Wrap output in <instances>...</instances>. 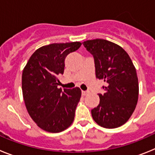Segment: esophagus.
<instances>
[{
  "mask_svg": "<svg viewBox=\"0 0 155 155\" xmlns=\"http://www.w3.org/2000/svg\"><path fill=\"white\" fill-rule=\"evenodd\" d=\"M87 93H88V91H81V94H82V95H86V94H87Z\"/></svg>",
  "mask_w": 155,
  "mask_h": 155,
  "instance_id": "34e87169",
  "label": "esophagus"
}]
</instances>
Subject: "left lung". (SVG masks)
I'll return each instance as SVG.
<instances>
[{"label": "left lung", "instance_id": "left-lung-1", "mask_svg": "<svg viewBox=\"0 0 155 155\" xmlns=\"http://www.w3.org/2000/svg\"><path fill=\"white\" fill-rule=\"evenodd\" d=\"M94 57L95 76L105 82L104 94L91 109V116L99 126L113 129L124 125L136 108L138 78L128 53L117 44L96 39L82 42Z\"/></svg>", "mask_w": 155, "mask_h": 155}]
</instances>
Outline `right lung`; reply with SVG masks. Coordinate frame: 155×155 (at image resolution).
I'll return each instance as SVG.
<instances>
[{
	"label": "right lung",
	"mask_w": 155,
	"mask_h": 155,
	"mask_svg": "<svg viewBox=\"0 0 155 155\" xmlns=\"http://www.w3.org/2000/svg\"><path fill=\"white\" fill-rule=\"evenodd\" d=\"M81 46L79 42L53 43L35 50L21 77L23 98L28 114L45 131L59 133L69 127L81 95L79 87L58 88L66 57Z\"/></svg>",
	"instance_id": "right-lung-1"
}]
</instances>
